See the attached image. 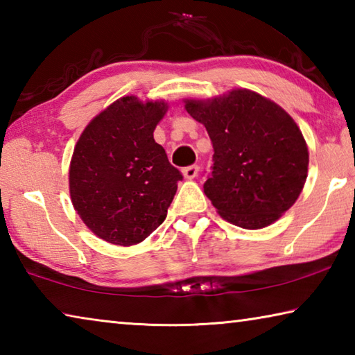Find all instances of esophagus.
I'll return each instance as SVG.
<instances>
[{
	"label": "esophagus",
	"instance_id": "esophagus-1",
	"mask_svg": "<svg viewBox=\"0 0 355 355\" xmlns=\"http://www.w3.org/2000/svg\"><path fill=\"white\" fill-rule=\"evenodd\" d=\"M199 169L200 167L197 166V164H192V166H188V167H184L183 169V175L186 177V178H194V177H197V173H199Z\"/></svg>",
	"mask_w": 355,
	"mask_h": 355
}]
</instances>
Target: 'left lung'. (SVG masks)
Here are the masks:
<instances>
[{"instance_id":"left-lung-1","label":"left lung","mask_w":355,"mask_h":355,"mask_svg":"<svg viewBox=\"0 0 355 355\" xmlns=\"http://www.w3.org/2000/svg\"><path fill=\"white\" fill-rule=\"evenodd\" d=\"M186 111L211 139L213 166L203 191L222 218L254 230L293 207L307 178L309 150L280 106L238 89L208 103L188 100Z\"/></svg>"}]
</instances>
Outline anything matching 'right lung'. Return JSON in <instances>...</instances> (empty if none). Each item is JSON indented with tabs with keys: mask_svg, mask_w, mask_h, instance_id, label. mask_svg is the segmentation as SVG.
<instances>
[{
	"mask_svg": "<svg viewBox=\"0 0 355 355\" xmlns=\"http://www.w3.org/2000/svg\"><path fill=\"white\" fill-rule=\"evenodd\" d=\"M163 101L123 97L100 112L76 142L70 197L98 238L117 245L146 239L163 224L182 172L153 139Z\"/></svg>",
	"mask_w": 355,
	"mask_h": 355,
	"instance_id": "1",
	"label": "right lung"
}]
</instances>
